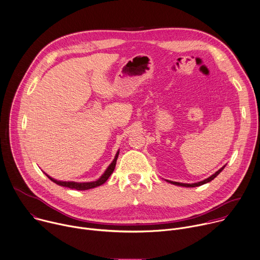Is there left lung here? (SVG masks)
Wrapping results in <instances>:
<instances>
[{
  "label": "left lung",
  "instance_id": "left-lung-1",
  "mask_svg": "<svg viewBox=\"0 0 260 260\" xmlns=\"http://www.w3.org/2000/svg\"><path fill=\"white\" fill-rule=\"evenodd\" d=\"M224 167H225V165L223 166V167H221L218 171H216L214 174H212L211 176H209L208 178H206V179H204V180H202V181H199V182H194V183H182V182H176V181H171V180H166V181H168L169 183H172V184H175V185H179V186H184V187H196V186H200V185H202V184H205V183H207V182H210L211 180H213L223 169H224Z\"/></svg>",
  "mask_w": 260,
  "mask_h": 260
}]
</instances>
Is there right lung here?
<instances>
[{
	"instance_id": "right-lung-1",
	"label": "right lung",
	"mask_w": 260,
	"mask_h": 260,
	"mask_svg": "<svg viewBox=\"0 0 260 260\" xmlns=\"http://www.w3.org/2000/svg\"><path fill=\"white\" fill-rule=\"evenodd\" d=\"M119 152H120V149L117 151L115 158L113 160V162L110 164V166L107 168V170L105 171V173H103L97 180L95 181H90V182H76V181H61V180H57V179H54L52 178L51 176H49L48 174H46V176L53 181L54 183L58 184V185H61V186H64V187H70V188H74V189H77V190H86V189H90V188H94L96 186H99V185H102L103 183H105L109 177L112 175V173L114 172L115 170V167H116V164H117V160H118V157H119Z\"/></svg>"
}]
</instances>
